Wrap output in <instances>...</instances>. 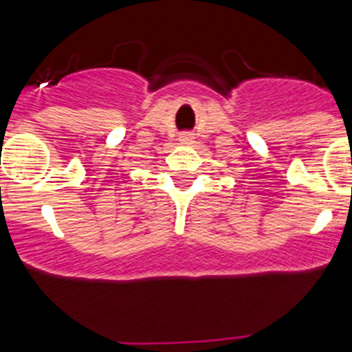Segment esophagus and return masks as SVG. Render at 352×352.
<instances>
[{
  "mask_svg": "<svg viewBox=\"0 0 352 352\" xmlns=\"http://www.w3.org/2000/svg\"><path fill=\"white\" fill-rule=\"evenodd\" d=\"M179 142H183V144H186V142H192L190 133H182V135H179Z\"/></svg>",
  "mask_w": 352,
  "mask_h": 352,
  "instance_id": "1",
  "label": "esophagus"
}]
</instances>
